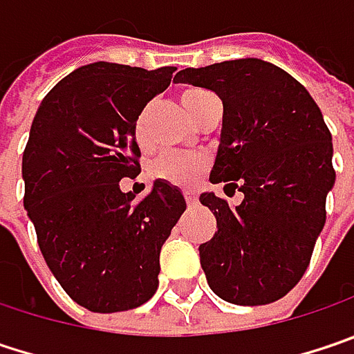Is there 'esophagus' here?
<instances>
[{
    "mask_svg": "<svg viewBox=\"0 0 354 354\" xmlns=\"http://www.w3.org/2000/svg\"><path fill=\"white\" fill-rule=\"evenodd\" d=\"M185 201L187 205H197V195L193 191H185Z\"/></svg>",
    "mask_w": 354,
    "mask_h": 354,
    "instance_id": "obj_1",
    "label": "esophagus"
}]
</instances>
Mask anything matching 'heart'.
I'll use <instances>...</instances> for the list:
<instances>
[{
	"instance_id": "1",
	"label": "heart",
	"mask_w": 354,
	"mask_h": 354,
	"mask_svg": "<svg viewBox=\"0 0 354 354\" xmlns=\"http://www.w3.org/2000/svg\"><path fill=\"white\" fill-rule=\"evenodd\" d=\"M215 100V96L205 88L199 86H189L183 90L181 94V102L185 113L189 114L193 122H197L201 118V114L205 113V109L209 106V102ZM151 113V104H147L135 120V139L140 147H147L145 139V122L147 116ZM207 169V159L201 155H161L157 157L151 165V173L153 177L161 179L165 183L177 185V187H191L199 181V177L203 175V171Z\"/></svg>"
}]
</instances>
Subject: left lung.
<instances>
[{
	"instance_id": "obj_1",
	"label": "left lung",
	"mask_w": 354,
	"mask_h": 354,
	"mask_svg": "<svg viewBox=\"0 0 354 354\" xmlns=\"http://www.w3.org/2000/svg\"><path fill=\"white\" fill-rule=\"evenodd\" d=\"M175 80L215 92L223 127L209 181L241 191L240 205L203 193L217 232L199 245L209 288L232 304L286 296L310 264L335 185L333 137L313 96L274 64L241 58L179 70Z\"/></svg>"
}]
</instances>
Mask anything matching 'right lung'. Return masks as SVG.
Masks as SVG:
<instances>
[{
  "instance_id": "obj_1",
  "label": "right lung",
  "mask_w": 354,
  "mask_h": 354,
  "mask_svg": "<svg viewBox=\"0 0 354 354\" xmlns=\"http://www.w3.org/2000/svg\"><path fill=\"white\" fill-rule=\"evenodd\" d=\"M175 68L94 62L41 100L24 151V205L39 250L66 294L92 313L145 304L159 286V254L187 203L155 181L135 199L120 179L140 173L139 113Z\"/></svg>"
}]
</instances>
